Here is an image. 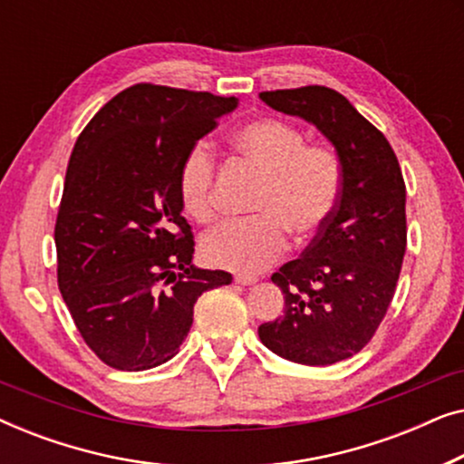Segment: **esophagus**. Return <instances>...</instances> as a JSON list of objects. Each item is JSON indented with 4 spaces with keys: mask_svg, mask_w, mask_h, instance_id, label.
<instances>
[{
    "mask_svg": "<svg viewBox=\"0 0 464 464\" xmlns=\"http://www.w3.org/2000/svg\"><path fill=\"white\" fill-rule=\"evenodd\" d=\"M234 283L237 285H256L257 283V276H249V275H234Z\"/></svg>",
    "mask_w": 464,
    "mask_h": 464,
    "instance_id": "34e87169",
    "label": "esophagus"
}]
</instances>
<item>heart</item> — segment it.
<instances>
[{"instance_id": "1", "label": "heart", "mask_w": 464, "mask_h": 464, "mask_svg": "<svg viewBox=\"0 0 464 464\" xmlns=\"http://www.w3.org/2000/svg\"><path fill=\"white\" fill-rule=\"evenodd\" d=\"M234 148L262 170L253 218L232 219L202 238L208 264L256 275L287 249V230L297 238L319 232L335 211L342 192V164L335 151L306 145V137L283 120L246 124L232 139ZM215 158L205 141L186 151L177 173V192L186 213L198 221L213 218Z\"/></svg>"}]
</instances>
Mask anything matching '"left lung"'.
<instances>
[{
    "mask_svg": "<svg viewBox=\"0 0 464 464\" xmlns=\"http://www.w3.org/2000/svg\"><path fill=\"white\" fill-rule=\"evenodd\" d=\"M259 99L313 124L334 145L342 192L302 256L272 275L285 313L257 334L278 357L334 365L372 340L395 295L408 234L403 175L382 132L332 88L304 86Z\"/></svg>",
    "mask_w": 464,
    "mask_h": 464,
    "instance_id": "8db88e82",
    "label": "left lung"
}]
</instances>
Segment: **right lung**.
<instances>
[{
  "mask_svg": "<svg viewBox=\"0 0 464 464\" xmlns=\"http://www.w3.org/2000/svg\"><path fill=\"white\" fill-rule=\"evenodd\" d=\"M237 97L137 84L94 113L69 158L54 227L59 289L75 327L110 367L143 372L179 353L194 304L230 285L192 264L177 173Z\"/></svg>",
  "mask_w": 464,
  "mask_h": 464,
  "instance_id": "add662e5",
  "label": "right lung"
}]
</instances>
